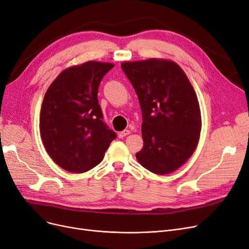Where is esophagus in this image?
<instances>
[{
    "mask_svg": "<svg viewBox=\"0 0 249 249\" xmlns=\"http://www.w3.org/2000/svg\"><path fill=\"white\" fill-rule=\"evenodd\" d=\"M128 134H130V130H128V129H125V130H123V131H121V132H119V137L120 139H123V137H125L126 135H128Z\"/></svg>",
    "mask_w": 249,
    "mask_h": 249,
    "instance_id": "esophagus-1",
    "label": "esophagus"
}]
</instances>
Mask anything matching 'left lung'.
<instances>
[{
    "mask_svg": "<svg viewBox=\"0 0 249 249\" xmlns=\"http://www.w3.org/2000/svg\"><path fill=\"white\" fill-rule=\"evenodd\" d=\"M121 68L139 97L143 148L136 154L142 166L167 174L194 153L201 131L195 90L173 61L148 59L124 62Z\"/></svg>",
    "mask_w": 249,
    "mask_h": 249,
    "instance_id": "left-lung-1",
    "label": "left lung"
}]
</instances>
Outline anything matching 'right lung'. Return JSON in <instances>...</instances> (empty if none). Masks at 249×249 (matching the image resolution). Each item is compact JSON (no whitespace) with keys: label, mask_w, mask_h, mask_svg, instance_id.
Instances as JSON below:
<instances>
[{"label":"right lung","mask_w":249,"mask_h":249,"mask_svg":"<svg viewBox=\"0 0 249 249\" xmlns=\"http://www.w3.org/2000/svg\"><path fill=\"white\" fill-rule=\"evenodd\" d=\"M112 63L88 61L64 70L44 96L40 131L46 151L64 170L86 172L103 161L117 134L98 104V87Z\"/></svg>","instance_id":"right-lung-1"}]
</instances>
